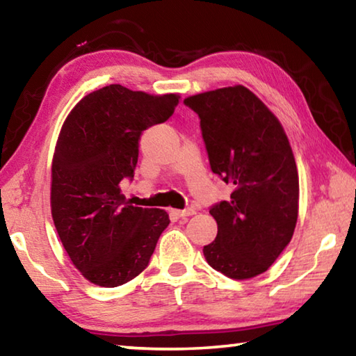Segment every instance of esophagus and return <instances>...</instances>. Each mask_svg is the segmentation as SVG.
Instances as JSON below:
<instances>
[{"label":"esophagus","mask_w":356,"mask_h":356,"mask_svg":"<svg viewBox=\"0 0 356 356\" xmlns=\"http://www.w3.org/2000/svg\"><path fill=\"white\" fill-rule=\"evenodd\" d=\"M172 213L179 216V218H186V216L195 215V209H184V210H172Z\"/></svg>","instance_id":"obj_1"}]
</instances>
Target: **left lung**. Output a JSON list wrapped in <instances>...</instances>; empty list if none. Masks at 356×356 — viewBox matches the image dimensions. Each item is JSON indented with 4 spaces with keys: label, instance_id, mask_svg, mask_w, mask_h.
Returning a JSON list of instances; mask_svg holds the SVG:
<instances>
[{
    "label": "left lung",
    "instance_id": "8db88e82",
    "mask_svg": "<svg viewBox=\"0 0 356 356\" xmlns=\"http://www.w3.org/2000/svg\"><path fill=\"white\" fill-rule=\"evenodd\" d=\"M184 104L200 116L210 170L234 188L210 207L218 234L204 257L234 280L267 272L291 242L298 216V172L284 129L245 86Z\"/></svg>",
    "mask_w": 356,
    "mask_h": 356
}]
</instances>
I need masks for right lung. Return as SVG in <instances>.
<instances>
[{
    "label": "right lung",
    "mask_w": 356,
    "mask_h": 356,
    "mask_svg": "<svg viewBox=\"0 0 356 356\" xmlns=\"http://www.w3.org/2000/svg\"><path fill=\"white\" fill-rule=\"evenodd\" d=\"M179 99L110 84L65 119L53 156L51 215L70 261L94 284L118 287L140 275L170 225L165 210L130 206L119 184L135 176L143 131L170 119Z\"/></svg>",
    "instance_id": "add662e5"
}]
</instances>
